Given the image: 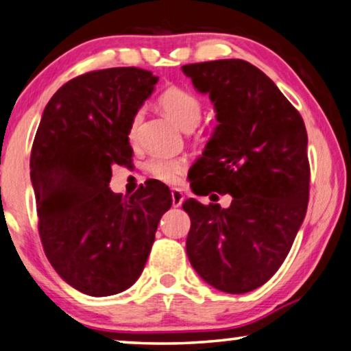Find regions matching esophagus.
<instances>
[{"instance_id": "1", "label": "esophagus", "mask_w": 351, "mask_h": 351, "mask_svg": "<svg viewBox=\"0 0 351 351\" xmlns=\"http://www.w3.org/2000/svg\"><path fill=\"white\" fill-rule=\"evenodd\" d=\"M171 202H173V207H180V205L184 202V194L181 193L180 189H173L171 191Z\"/></svg>"}]
</instances>
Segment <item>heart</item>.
I'll list each match as a JSON object with an SVG mask.
<instances>
[{
	"label": "heart",
	"instance_id": "obj_1",
	"mask_svg": "<svg viewBox=\"0 0 351 351\" xmlns=\"http://www.w3.org/2000/svg\"><path fill=\"white\" fill-rule=\"evenodd\" d=\"M158 104L168 119L175 121L183 132H193L202 119V102L193 93L183 90V88H168L158 97ZM141 123V112H136L130 121L128 138L134 141L138 136V128ZM186 160L173 157H152L146 162V171L152 178L162 183L176 184L186 171Z\"/></svg>",
	"mask_w": 351,
	"mask_h": 351
}]
</instances>
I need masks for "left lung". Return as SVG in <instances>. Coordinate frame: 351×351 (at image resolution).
I'll return each mask as SVG.
<instances>
[{"label":"left lung","mask_w":351,"mask_h":351,"mask_svg":"<svg viewBox=\"0 0 351 351\" xmlns=\"http://www.w3.org/2000/svg\"><path fill=\"white\" fill-rule=\"evenodd\" d=\"M181 69L195 90L208 95L218 121L194 163L191 188L199 195L217 191L232 197L228 208L186 200L183 208L191 218L186 252L212 287L250 292L279 269L305 218L310 194L305 123L273 80L247 60L219 59Z\"/></svg>","instance_id":"8db88e82"}]
</instances>
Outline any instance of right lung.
<instances>
[{"mask_svg": "<svg viewBox=\"0 0 351 351\" xmlns=\"http://www.w3.org/2000/svg\"><path fill=\"white\" fill-rule=\"evenodd\" d=\"M157 82L136 67L88 72L60 86L41 115L30 156L41 244L59 276L86 295L136 282L171 207L157 180L128 199L109 188L112 165L132 162L130 121Z\"/></svg>", "mask_w": 351, "mask_h": 351, "instance_id": "add662e5", "label": "right lung"}]
</instances>
